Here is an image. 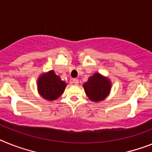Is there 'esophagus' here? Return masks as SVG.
<instances>
[{"mask_svg": "<svg viewBox=\"0 0 152 152\" xmlns=\"http://www.w3.org/2000/svg\"><path fill=\"white\" fill-rule=\"evenodd\" d=\"M72 83H73L75 85H78V84H79V80H78V79H73V80H72Z\"/></svg>", "mask_w": 152, "mask_h": 152, "instance_id": "1", "label": "esophagus"}]
</instances>
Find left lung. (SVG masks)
<instances>
[{
    "mask_svg": "<svg viewBox=\"0 0 152 152\" xmlns=\"http://www.w3.org/2000/svg\"><path fill=\"white\" fill-rule=\"evenodd\" d=\"M85 93L90 100L94 102H100L105 100L109 95L111 88V83L107 77L96 72L88 81L83 85Z\"/></svg>",
    "mask_w": 152,
    "mask_h": 152,
    "instance_id": "obj_1",
    "label": "left lung"
}]
</instances>
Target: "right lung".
Returning <instances> with one entry per match:
<instances>
[{
	"label": "right lung",
	"instance_id": "right-lung-1",
	"mask_svg": "<svg viewBox=\"0 0 152 152\" xmlns=\"http://www.w3.org/2000/svg\"><path fill=\"white\" fill-rule=\"evenodd\" d=\"M67 84L51 70L46 73L42 74L38 79V91L44 99L55 100L58 99L65 90Z\"/></svg>",
	"mask_w": 152,
	"mask_h": 152
}]
</instances>
